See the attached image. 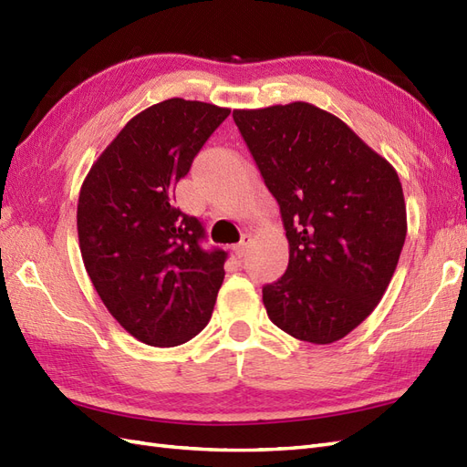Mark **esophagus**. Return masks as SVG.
Instances as JSON below:
<instances>
[{"instance_id": "34e87169", "label": "esophagus", "mask_w": 467, "mask_h": 467, "mask_svg": "<svg viewBox=\"0 0 467 467\" xmlns=\"http://www.w3.org/2000/svg\"><path fill=\"white\" fill-rule=\"evenodd\" d=\"M251 242H253V235H251V234H245V235L242 237V242H239V244L234 247L235 255H237L239 259H244V257L247 255V251H249V245H251Z\"/></svg>"}]
</instances>
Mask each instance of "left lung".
Wrapping results in <instances>:
<instances>
[{
    "label": "left lung",
    "instance_id": "obj_1",
    "mask_svg": "<svg viewBox=\"0 0 467 467\" xmlns=\"http://www.w3.org/2000/svg\"><path fill=\"white\" fill-rule=\"evenodd\" d=\"M234 120L290 247L286 273L263 286L268 319L300 341L335 343L374 312L398 266L407 235L398 171L316 105L235 109Z\"/></svg>",
    "mask_w": 467,
    "mask_h": 467
}]
</instances>
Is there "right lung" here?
Wrapping results in <instances>:
<instances>
[{
	"mask_svg": "<svg viewBox=\"0 0 467 467\" xmlns=\"http://www.w3.org/2000/svg\"><path fill=\"white\" fill-rule=\"evenodd\" d=\"M230 109L167 99L138 112L99 155L78 201L83 265L110 316L138 341L177 347L210 321L228 253L206 251L199 218L173 206Z\"/></svg>",
	"mask_w": 467,
	"mask_h": 467,
	"instance_id": "obj_1",
	"label": "right lung"
}]
</instances>
